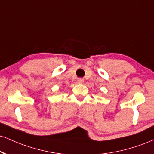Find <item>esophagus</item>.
I'll return each mask as SVG.
<instances>
[{"instance_id":"34e87169","label":"esophagus","mask_w":154,"mask_h":154,"mask_svg":"<svg viewBox=\"0 0 154 154\" xmlns=\"http://www.w3.org/2000/svg\"><path fill=\"white\" fill-rule=\"evenodd\" d=\"M77 81H78V83H83V81H83V79H78Z\"/></svg>"}]
</instances>
